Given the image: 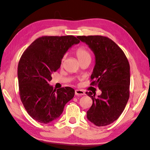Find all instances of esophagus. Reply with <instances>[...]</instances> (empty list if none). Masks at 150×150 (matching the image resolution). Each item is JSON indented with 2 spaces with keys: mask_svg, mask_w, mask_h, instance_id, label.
<instances>
[{
  "mask_svg": "<svg viewBox=\"0 0 150 150\" xmlns=\"http://www.w3.org/2000/svg\"><path fill=\"white\" fill-rule=\"evenodd\" d=\"M85 93L83 91V90L81 89H76L75 91V94L77 95V96H81L82 95H84Z\"/></svg>",
  "mask_w": 150,
  "mask_h": 150,
  "instance_id": "34e87169",
  "label": "esophagus"
}]
</instances>
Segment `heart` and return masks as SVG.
<instances>
[{
    "instance_id": "1",
    "label": "heart",
    "mask_w": 150,
    "mask_h": 150,
    "mask_svg": "<svg viewBox=\"0 0 150 150\" xmlns=\"http://www.w3.org/2000/svg\"><path fill=\"white\" fill-rule=\"evenodd\" d=\"M76 54L79 61H81L86 58H91V55L87 49L83 47H78L76 50ZM64 60V57L62 59V63Z\"/></svg>"
}]
</instances>
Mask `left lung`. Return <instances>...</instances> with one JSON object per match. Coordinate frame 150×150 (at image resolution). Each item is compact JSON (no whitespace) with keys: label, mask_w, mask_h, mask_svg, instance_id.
Returning a JSON list of instances; mask_svg holds the SVG:
<instances>
[{"label":"left lung","mask_w":150,"mask_h":150,"mask_svg":"<svg viewBox=\"0 0 150 150\" xmlns=\"http://www.w3.org/2000/svg\"><path fill=\"white\" fill-rule=\"evenodd\" d=\"M93 51L96 64L91 76V86L102 91L98 98L86 92L93 100L88 119L98 126L111 124L124 111L129 98L130 72L128 59L111 39L102 35L78 36Z\"/></svg>","instance_id":"8db88e82"}]
</instances>
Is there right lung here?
<instances>
[{
  "label": "right lung",
  "mask_w": 150,
  "mask_h": 150,
  "mask_svg": "<svg viewBox=\"0 0 150 150\" xmlns=\"http://www.w3.org/2000/svg\"><path fill=\"white\" fill-rule=\"evenodd\" d=\"M79 42L74 35L42 36L21 56L17 68L20 98L27 112L35 121L47 124L56 120L66 104L73 98L74 89H56L48 83L60 67L66 51Z\"/></svg>",
  "instance_id": "obj_1"
}]
</instances>
